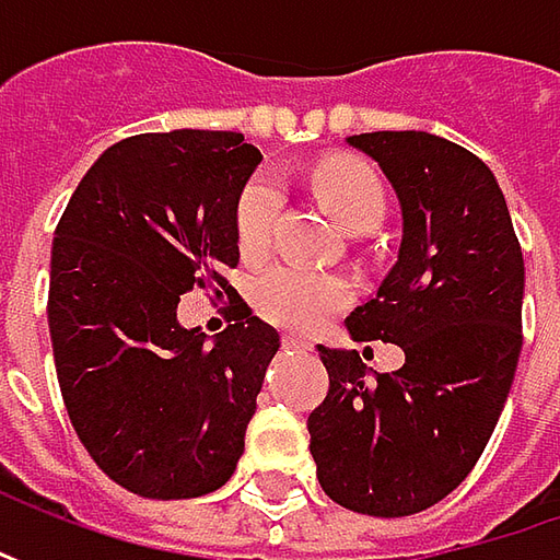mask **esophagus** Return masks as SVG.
I'll return each mask as SVG.
<instances>
[{"mask_svg":"<svg viewBox=\"0 0 560 560\" xmlns=\"http://www.w3.org/2000/svg\"><path fill=\"white\" fill-rule=\"evenodd\" d=\"M283 349H290V352H308L312 349V342L308 339H302V336H283Z\"/></svg>","mask_w":560,"mask_h":560,"instance_id":"obj_1","label":"esophagus"}]
</instances>
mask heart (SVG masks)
<instances>
[{
	"mask_svg": "<svg viewBox=\"0 0 560 560\" xmlns=\"http://www.w3.org/2000/svg\"><path fill=\"white\" fill-rule=\"evenodd\" d=\"M314 184L346 230L358 233L383 221L386 196L371 167L358 162H330L314 174ZM280 199H283L280 180L270 171L255 174L243 186L233 214L236 248L243 258H261L268 252ZM349 295H352V283L346 277L299 268V265H273L261 270L252 283V299L258 314L287 330H314L330 314L339 312L349 302Z\"/></svg>",
	"mask_w": 560,
	"mask_h": 560,
	"instance_id": "heart-1",
	"label": "heart"
}]
</instances>
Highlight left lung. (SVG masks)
<instances>
[{
	"mask_svg": "<svg viewBox=\"0 0 560 560\" xmlns=\"http://www.w3.org/2000/svg\"><path fill=\"white\" fill-rule=\"evenodd\" d=\"M346 142L401 208L396 265L346 330L396 342L405 364L376 374L355 349L317 346L330 393L308 418L312 458L336 505L408 517L462 483L499 423L521 358L524 255L495 174L464 145L423 130Z\"/></svg>",
	"mask_w": 560,
	"mask_h": 560,
	"instance_id": "1",
	"label": "left lung"
}]
</instances>
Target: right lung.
Here are the masks:
<instances>
[{
    "instance_id": "add662e5",
    "label": "right lung",
    "mask_w": 560,
    "mask_h": 560,
    "mask_svg": "<svg viewBox=\"0 0 560 560\" xmlns=\"http://www.w3.org/2000/svg\"><path fill=\"white\" fill-rule=\"evenodd\" d=\"M261 152L226 130L140 133L98 155L52 240L58 386L90 458L145 499L233 477L280 334L226 283L236 199ZM192 285L237 308L214 340L176 320Z\"/></svg>"
}]
</instances>
